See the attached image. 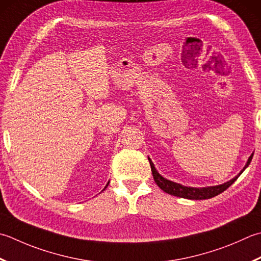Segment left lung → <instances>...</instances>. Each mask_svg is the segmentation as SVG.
I'll list each match as a JSON object with an SVG mask.
<instances>
[{"label":"left lung","instance_id":"1","mask_svg":"<svg viewBox=\"0 0 261 261\" xmlns=\"http://www.w3.org/2000/svg\"><path fill=\"white\" fill-rule=\"evenodd\" d=\"M253 154H251L248 158L247 164L244 165V167L241 170V172L239 173L237 176H234L232 180H229L223 185H218V186H213V187H205V188H193V187H186L182 186L180 183L173 182L171 180H167L164 176H162L158 171L155 168L154 163L151 162V160L148 157V161L150 163V167H151V172H152V176H154V180L156 182V185L160 187L163 191L168 193V195L175 196V197H180V198H186V199H191V200H203V199H209L213 198L219 193H222L226 190V189L232 186L234 182L237 181V178L242 174L243 171L249 166L250 162L252 160Z\"/></svg>","mask_w":261,"mask_h":261}]
</instances>
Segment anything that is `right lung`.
I'll return each instance as SVG.
<instances>
[{"mask_svg":"<svg viewBox=\"0 0 261 261\" xmlns=\"http://www.w3.org/2000/svg\"><path fill=\"white\" fill-rule=\"evenodd\" d=\"M109 183H110V181H109ZM109 183H107V185H106V187H105L104 189H106V188H107V186H109Z\"/></svg>","mask_w":261,"mask_h":261,"instance_id":"add662e5","label":"right lung"}]
</instances>
